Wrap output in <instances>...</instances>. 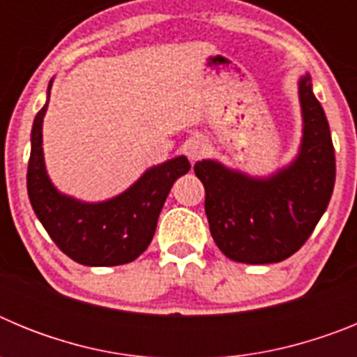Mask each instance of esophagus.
<instances>
[{
  "label": "esophagus",
  "mask_w": 357,
  "mask_h": 357,
  "mask_svg": "<svg viewBox=\"0 0 357 357\" xmlns=\"http://www.w3.org/2000/svg\"><path fill=\"white\" fill-rule=\"evenodd\" d=\"M206 150H207L206 143H204V141H200V139L189 141L188 146H185V153H188V157L191 160L200 159V157L206 153Z\"/></svg>",
  "instance_id": "1"
}]
</instances>
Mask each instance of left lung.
Returning a JSON list of instances; mask_svg holds the SVG:
<instances>
[{
  "label": "left lung",
  "instance_id": "8db88e82",
  "mask_svg": "<svg viewBox=\"0 0 357 357\" xmlns=\"http://www.w3.org/2000/svg\"><path fill=\"white\" fill-rule=\"evenodd\" d=\"M304 139L289 168L272 178H250L214 160L195 164L206 188V214L218 248L247 264L280 263L313 234L329 206L336 181V159L329 123L311 89L301 80Z\"/></svg>",
  "mask_w": 357,
  "mask_h": 357
}]
</instances>
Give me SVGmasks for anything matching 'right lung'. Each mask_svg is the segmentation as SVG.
<instances>
[{"label": "right lung", "instance_id": "1", "mask_svg": "<svg viewBox=\"0 0 357 357\" xmlns=\"http://www.w3.org/2000/svg\"><path fill=\"white\" fill-rule=\"evenodd\" d=\"M46 109L48 102L33 119L26 173L28 198L39 222L56 247L85 266H118L137 259L155 234L169 189L191 169L189 160L185 157L166 160L148 169L119 197L103 204H82L59 193L46 175L43 159Z\"/></svg>", "mask_w": 357, "mask_h": 357}]
</instances>
